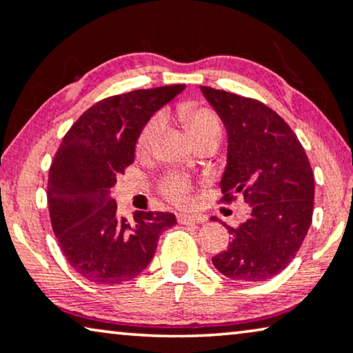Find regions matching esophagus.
Returning <instances> with one entry per match:
<instances>
[{"instance_id": "34e87169", "label": "esophagus", "mask_w": 353, "mask_h": 353, "mask_svg": "<svg viewBox=\"0 0 353 353\" xmlns=\"http://www.w3.org/2000/svg\"><path fill=\"white\" fill-rule=\"evenodd\" d=\"M179 224L182 225H193V224H201L205 222V216H190V214H179L177 216Z\"/></svg>"}]
</instances>
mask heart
<instances>
[{
	"label": "heart",
	"mask_w": 353,
	"mask_h": 353,
	"mask_svg": "<svg viewBox=\"0 0 353 353\" xmlns=\"http://www.w3.org/2000/svg\"><path fill=\"white\" fill-rule=\"evenodd\" d=\"M177 117L193 141L208 136H216L221 139V120L211 108L198 105V103H183L177 108ZM163 128H165V115L161 112L148 118L137 136L136 150L139 153L150 152ZM160 188L163 195L177 206H187L192 200V182L187 176L176 174V172L168 174L161 181Z\"/></svg>",
	"instance_id": "obj_1"
}]
</instances>
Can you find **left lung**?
I'll use <instances>...</instances> for the list:
<instances>
[{
    "label": "left lung",
    "mask_w": 353,
    "mask_h": 353,
    "mask_svg": "<svg viewBox=\"0 0 353 353\" xmlns=\"http://www.w3.org/2000/svg\"><path fill=\"white\" fill-rule=\"evenodd\" d=\"M228 134L222 201L236 193L250 205L246 221L225 225L230 241L212 257L235 281H264L285 270L304 241L314 214V172L294 131L256 99L201 86Z\"/></svg>",
    "instance_id": "obj_1"
}]
</instances>
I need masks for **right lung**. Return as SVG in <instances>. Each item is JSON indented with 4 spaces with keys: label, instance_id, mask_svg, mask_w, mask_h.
<instances>
[{
    "label": "right lung",
    "instance_id": "obj_1",
    "mask_svg": "<svg viewBox=\"0 0 353 353\" xmlns=\"http://www.w3.org/2000/svg\"><path fill=\"white\" fill-rule=\"evenodd\" d=\"M183 84L137 89L102 99L88 108L54 157L48 205L59 246L73 269L97 285L136 278L150 264L158 238L176 225L171 212L136 211L118 216L110 190L134 163L136 141L145 121Z\"/></svg>",
    "mask_w": 353,
    "mask_h": 353
}]
</instances>
